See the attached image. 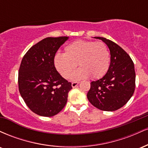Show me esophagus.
<instances>
[{"label": "esophagus", "instance_id": "34e87169", "mask_svg": "<svg viewBox=\"0 0 148 148\" xmlns=\"http://www.w3.org/2000/svg\"><path fill=\"white\" fill-rule=\"evenodd\" d=\"M78 84H79V82H72V88H75L76 86H78Z\"/></svg>", "mask_w": 148, "mask_h": 148}]
</instances>
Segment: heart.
Returning <instances> with one entry per match:
<instances>
[{"label": "heart", "instance_id": "heart-1", "mask_svg": "<svg viewBox=\"0 0 148 148\" xmlns=\"http://www.w3.org/2000/svg\"><path fill=\"white\" fill-rule=\"evenodd\" d=\"M53 63L62 77L68 78L76 64L80 67L72 74V80L91 77L99 79L108 71L110 64V53L103 42L77 40L66 46L64 53H57Z\"/></svg>", "mask_w": 148, "mask_h": 148}]
</instances>
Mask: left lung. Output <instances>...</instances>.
Returning a JSON list of instances; mask_svg holds the SVG:
<instances>
[{"instance_id":"8db88e82","label":"left lung","mask_w":148,"mask_h":148,"mask_svg":"<svg viewBox=\"0 0 148 148\" xmlns=\"http://www.w3.org/2000/svg\"><path fill=\"white\" fill-rule=\"evenodd\" d=\"M108 46L111 62L106 74L101 79L92 81L87 94L89 101L105 111L119 109L130 99L135 90L136 74L133 61L127 53L115 42L101 37Z\"/></svg>"}]
</instances>
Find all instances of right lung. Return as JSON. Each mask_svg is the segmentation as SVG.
Here are the masks:
<instances>
[{"label": "right lung", "instance_id": "obj_1", "mask_svg": "<svg viewBox=\"0 0 148 148\" xmlns=\"http://www.w3.org/2000/svg\"><path fill=\"white\" fill-rule=\"evenodd\" d=\"M69 37H47L30 48L18 70V90L33 113L45 117L58 114L65 106L72 84L56 70L53 59Z\"/></svg>", "mask_w": 148, "mask_h": 148}]
</instances>
